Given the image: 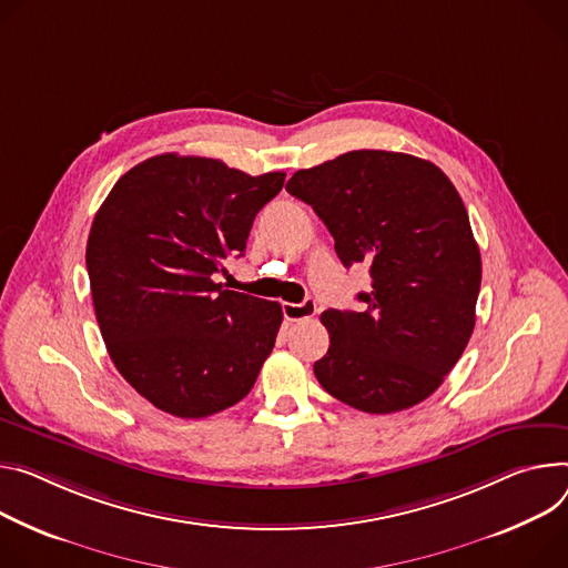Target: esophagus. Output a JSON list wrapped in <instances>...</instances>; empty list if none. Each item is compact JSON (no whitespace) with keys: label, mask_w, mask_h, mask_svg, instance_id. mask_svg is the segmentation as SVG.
<instances>
[{"label":"esophagus","mask_w":568,"mask_h":568,"mask_svg":"<svg viewBox=\"0 0 568 568\" xmlns=\"http://www.w3.org/2000/svg\"><path fill=\"white\" fill-rule=\"evenodd\" d=\"M315 313H317V303L313 298H305L301 303H283V315L287 322L311 320Z\"/></svg>","instance_id":"34e87169"}]
</instances>
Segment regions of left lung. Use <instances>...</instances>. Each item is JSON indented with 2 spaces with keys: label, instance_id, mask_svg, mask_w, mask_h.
Here are the masks:
<instances>
[{
  "label": "left lung",
  "instance_id": "1",
  "mask_svg": "<svg viewBox=\"0 0 568 568\" xmlns=\"http://www.w3.org/2000/svg\"><path fill=\"white\" fill-rule=\"evenodd\" d=\"M285 190L313 205L344 267L372 274L363 313L322 315L331 346L315 363L320 385L369 415L426 400L469 344L483 278L455 185L430 161L359 149L298 170Z\"/></svg>",
  "mask_w": 568,
  "mask_h": 568
}]
</instances>
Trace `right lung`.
Segmentation results:
<instances>
[{
  "instance_id": "1",
  "label": "right lung",
  "mask_w": 568,
  "mask_h": 568,
  "mask_svg": "<svg viewBox=\"0 0 568 568\" xmlns=\"http://www.w3.org/2000/svg\"><path fill=\"white\" fill-rule=\"evenodd\" d=\"M283 181L161 153L129 170L97 211L85 246L97 324L118 372L159 409L211 417L261 374L281 303L224 290L215 274L244 253Z\"/></svg>"
}]
</instances>
